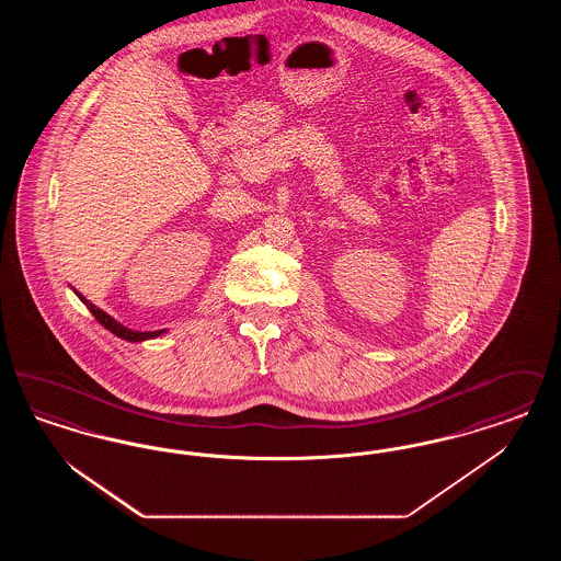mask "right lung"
Returning <instances> with one entry per match:
<instances>
[{
  "instance_id": "1",
  "label": "right lung",
  "mask_w": 561,
  "mask_h": 561,
  "mask_svg": "<svg viewBox=\"0 0 561 561\" xmlns=\"http://www.w3.org/2000/svg\"><path fill=\"white\" fill-rule=\"evenodd\" d=\"M81 298V302L90 309V313L99 320V323H103L107 330H111L115 336H119V339H124V341H130V343H138V341H147V339H156V336H160L163 330H156V332H134L130 328H126V325H122L119 321L113 320L111 316H107L105 311H101L99 307H94L88 298H83L81 294H78Z\"/></svg>"
}]
</instances>
